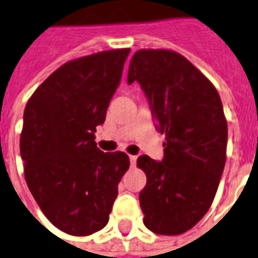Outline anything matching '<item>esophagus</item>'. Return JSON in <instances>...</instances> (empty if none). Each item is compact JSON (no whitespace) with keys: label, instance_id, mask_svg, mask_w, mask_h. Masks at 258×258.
I'll use <instances>...</instances> for the list:
<instances>
[{"label":"esophagus","instance_id":"1","mask_svg":"<svg viewBox=\"0 0 258 258\" xmlns=\"http://www.w3.org/2000/svg\"><path fill=\"white\" fill-rule=\"evenodd\" d=\"M130 162H131V165H135L137 164V155H130Z\"/></svg>","mask_w":258,"mask_h":258}]
</instances>
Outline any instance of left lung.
Instances as JSON below:
<instances>
[{
	"instance_id": "obj_1",
	"label": "left lung",
	"mask_w": 258,
	"mask_h": 258,
	"mask_svg": "<svg viewBox=\"0 0 258 258\" xmlns=\"http://www.w3.org/2000/svg\"><path fill=\"white\" fill-rule=\"evenodd\" d=\"M146 96L155 128L165 134L164 158L138 157L146 173L139 194L143 223L153 233L192 229L211 207L226 162L227 123L211 82L174 51L139 50L127 82Z\"/></svg>"
}]
</instances>
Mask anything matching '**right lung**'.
Masks as SVG:
<instances>
[{
  "label": "right lung",
  "mask_w": 258,
  "mask_h": 258,
  "mask_svg": "<svg viewBox=\"0 0 258 258\" xmlns=\"http://www.w3.org/2000/svg\"><path fill=\"white\" fill-rule=\"evenodd\" d=\"M128 54V48L103 51L64 63L25 107L20 139L25 180L48 221L70 235L105 227L130 166L125 153H103L94 142Z\"/></svg>",
  "instance_id": "1"
}]
</instances>
